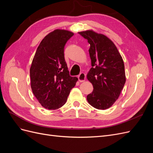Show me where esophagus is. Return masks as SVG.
I'll use <instances>...</instances> for the list:
<instances>
[{
	"mask_svg": "<svg viewBox=\"0 0 153 153\" xmlns=\"http://www.w3.org/2000/svg\"><path fill=\"white\" fill-rule=\"evenodd\" d=\"M85 74L84 73H81L78 76V80H79L80 82H83L85 80Z\"/></svg>",
	"mask_w": 153,
	"mask_h": 153,
	"instance_id": "obj_1",
	"label": "esophagus"
}]
</instances>
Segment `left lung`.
<instances>
[{
    "label": "left lung",
    "instance_id": "left-lung-1",
    "mask_svg": "<svg viewBox=\"0 0 153 153\" xmlns=\"http://www.w3.org/2000/svg\"><path fill=\"white\" fill-rule=\"evenodd\" d=\"M78 33L90 44L92 68L87 78L94 89L87 95V101L97 109H107L118 99L126 82L123 58L114 43L106 36L92 30Z\"/></svg>",
    "mask_w": 153,
    "mask_h": 153
}]
</instances>
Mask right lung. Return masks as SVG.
<instances>
[{"label": "right lung", "instance_id": "add662e5", "mask_svg": "<svg viewBox=\"0 0 153 153\" xmlns=\"http://www.w3.org/2000/svg\"><path fill=\"white\" fill-rule=\"evenodd\" d=\"M70 31L56 29L41 41L30 68V86L44 108L55 110L66 103L78 78L69 75L64 59V46L73 36Z\"/></svg>", "mask_w": 153, "mask_h": 153}]
</instances>
